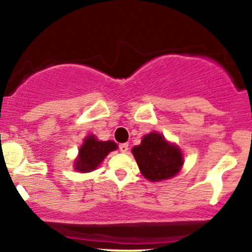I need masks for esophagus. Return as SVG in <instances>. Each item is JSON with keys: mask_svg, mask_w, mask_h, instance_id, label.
Instances as JSON below:
<instances>
[{"mask_svg": "<svg viewBox=\"0 0 252 252\" xmlns=\"http://www.w3.org/2000/svg\"><path fill=\"white\" fill-rule=\"evenodd\" d=\"M128 149H129V144L128 143H122V144H120V150L122 153H126L128 152Z\"/></svg>", "mask_w": 252, "mask_h": 252, "instance_id": "1", "label": "esophagus"}]
</instances>
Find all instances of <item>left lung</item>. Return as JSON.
<instances>
[{
  "label": "left lung",
  "mask_w": 252,
  "mask_h": 252,
  "mask_svg": "<svg viewBox=\"0 0 252 252\" xmlns=\"http://www.w3.org/2000/svg\"><path fill=\"white\" fill-rule=\"evenodd\" d=\"M131 152L141 173L149 181L173 178L184 164L180 148L155 131L144 136L140 146H135Z\"/></svg>",
  "instance_id": "left-lung-1"
}]
</instances>
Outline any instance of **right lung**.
I'll list each match as a JSON object with an SVG mask.
<instances>
[{"label":"right lung","instance_id":"1","mask_svg":"<svg viewBox=\"0 0 252 252\" xmlns=\"http://www.w3.org/2000/svg\"><path fill=\"white\" fill-rule=\"evenodd\" d=\"M116 149L117 144L112 141H98L96 136L90 135L85 137L80 147L79 155L74 161V168L82 173L94 170L110 152Z\"/></svg>","mask_w":252,"mask_h":252}]
</instances>
